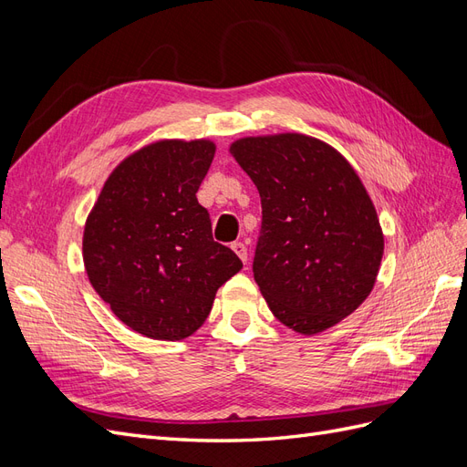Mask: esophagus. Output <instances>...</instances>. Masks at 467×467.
Segmentation results:
<instances>
[{"label":"esophagus","instance_id":"esophagus-1","mask_svg":"<svg viewBox=\"0 0 467 467\" xmlns=\"http://www.w3.org/2000/svg\"><path fill=\"white\" fill-rule=\"evenodd\" d=\"M232 249L235 251V255L242 259L244 263H247V247H245V244L244 242H235V244H232Z\"/></svg>","mask_w":467,"mask_h":467}]
</instances>
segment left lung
Wrapping results in <instances>:
<instances>
[{
  "label": "left lung",
  "instance_id": "left-lung-1",
  "mask_svg": "<svg viewBox=\"0 0 467 467\" xmlns=\"http://www.w3.org/2000/svg\"><path fill=\"white\" fill-rule=\"evenodd\" d=\"M230 153L255 182L263 223L253 275L275 317L316 335L376 285L384 234L352 165L306 134L239 138Z\"/></svg>",
  "mask_w": 467,
  "mask_h": 467
}]
</instances>
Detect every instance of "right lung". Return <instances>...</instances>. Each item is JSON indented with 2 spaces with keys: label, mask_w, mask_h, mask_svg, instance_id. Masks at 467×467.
Listing matches in <instances>:
<instances>
[{
  "label": "right lung",
  "mask_w": 467,
  "mask_h": 467,
  "mask_svg": "<svg viewBox=\"0 0 467 467\" xmlns=\"http://www.w3.org/2000/svg\"><path fill=\"white\" fill-rule=\"evenodd\" d=\"M216 144L158 140L124 158L83 228L91 286L124 325L158 341H181L206 321L216 292L242 271L212 237L196 201Z\"/></svg>",
  "instance_id": "1"
}]
</instances>
